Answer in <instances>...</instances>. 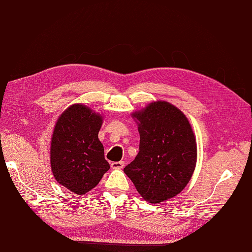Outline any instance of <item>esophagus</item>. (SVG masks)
<instances>
[{
  "label": "esophagus",
  "instance_id": "34e87169",
  "mask_svg": "<svg viewBox=\"0 0 252 252\" xmlns=\"http://www.w3.org/2000/svg\"><path fill=\"white\" fill-rule=\"evenodd\" d=\"M125 163L123 161H120V162H113L111 163V168L112 169H122L124 167Z\"/></svg>",
  "mask_w": 252,
  "mask_h": 252
}]
</instances>
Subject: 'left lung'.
<instances>
[{
	"instance_id": "1",
	"label": "left lung",
	"mask_w": 252,
	"mask_h": 252,
	"mask_svg": "<svg viewBox=\"0 0 252 252\" xmlns=\"http://www.w3.org/2000/svg\"><path fill=\"white\" fill-rule=\"evenodd\" d=\"M138 123L140 151L124 172L148 203L179 194L196 164V141L188 119L165 101L152 102L132 113Z\"/></svg>"
}]
</instances>
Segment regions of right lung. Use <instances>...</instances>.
<instances>
[{
    "label": "right lung",
    "mask_w": 252,
    "mask_h": 252,
    "mask_svg": "<svg viewBox=\"0 0 252 252\" xmlns=\"http://www.w3.org/2000/svg\"><path fill=\"white\" fill-rule=\"evenodd\" d=\"M103 117L84 104L69 106L59 117L50 145V165L59 184L75 194L94 188L110 166L98 140Z\"/></svg>",
    "instance_id": "obj_1"
}]
</instances>
